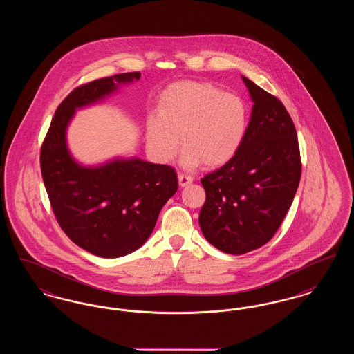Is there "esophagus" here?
Returning a JSON list of instances; mask_svg holds the SVG:
<instances>
[{
	"label": "esophagus",
	"mask_w": 354,
	"mask_h": 354,
	"mask_svg": "<svg viewBox=\"0 0 354 354\" xmlns=\"http://www.w3.org/2000/svg\"><path fill=\"white\" fill-rule=\"evenodd\" d=\"M178 180H179V185L180 187H185V185H191L192 183V178L189 175H185V174H178Z\"/></svg>",
	"instance_id": "1"
}]
</instances>
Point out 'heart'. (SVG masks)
Returning <instances> with one entry per match:
<instances>
[{"mask_svg": "<svg viewBox=\"0 0 354 354\" xmlns=\"http://www.w3.org/2000/svg\"><path fill=\"white\" fill-rule=\"evenodd\" d=\"M244 102L215 84L180 81L169 84L158 102V114L147 122V143L160 162H169L179 150L182 165L215 169L230 162L247 133Z\"/></svg>", "mask_w": 354, "mask_h": 354, "instance_id": "heart-1", "label": "heart"}]
</instances>
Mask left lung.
Masks as SVG:
<instances>
[{
    "instance_id": "left-lung-1",
    "label": "left lung",
    "mask_w": 354,
    "mask_h": 354,
    "mask_svg": "<svg viewBox=\"0 0 354 354\" xmlns=\"http://www.w3.org/2000/svg\"><path fill=\"white\" fill-rule=\"evenodd\" d=\"M253 102L244 140L235 156L205 175L199 215L215 248L243 254L267 244L286 218L301 176L295 124L284 104L241 75Z\"/></svg>"
}]
</instances>
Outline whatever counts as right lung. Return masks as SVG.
<instances>
[{
    "mask_svg": "<svg viewBox=\"0 0 354 354\" xmlns=\"http://www.w3.org/2000/svg\"><path fill=\"white\" fill-rule=\"evenodd\" d=\"M139 78L140 73H123L73 90L58 106L41 149L42 179L61 228L78 247L106 259L134 252L147 241L178 189L176 172L136 156L84 166L68 150L66 133L77 110Z\"/></svg>",
    "mask_w": 354,
    "mask_h": 354,
    "instance_id": "add662e5",
    "label": "right lung"
}]
</instances>
